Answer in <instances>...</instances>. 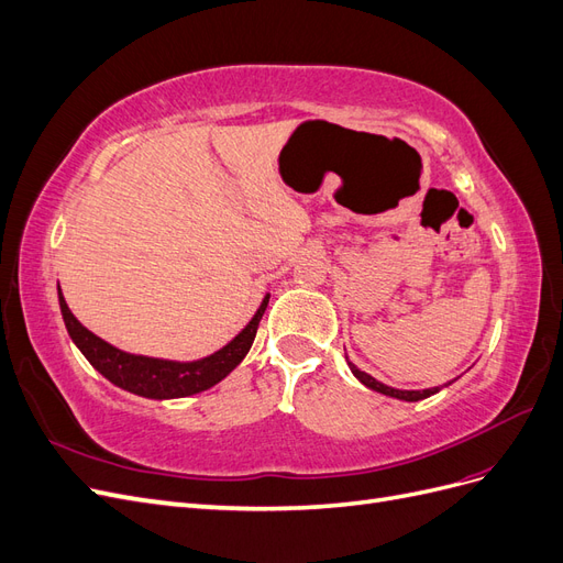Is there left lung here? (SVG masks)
Here are the masks:
<instances>
[{"label":"left lung","instance_id":"left-lung-1","mask_svg":"<svg viewBox=\"0 0 563 563\" xmlns=\"http://www.w3.org/2000/svg\"><path fill=\"white\" fill-rule=\"evenodd\" d=\"M347 364H350V368H352L356 380H360V383L366 385V387H371V389L380 391V395H385V397H395V399H401V401H420V399H428V397L437 395V391L441 389V387H430V389H397V387H389V385L378 383L376 378L368 376V373L356 368L352 362H347ZM451 383H453V380H451ZM451 383H449V385H451Z\"/></svg>","mask_w":563,"mask_h":563}]
</instances>
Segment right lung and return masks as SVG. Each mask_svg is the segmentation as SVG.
I'll return each instance as SVG.
<instances>
[{
  "label": "right lung",
  "instance_id": "right-lung-1",
  "mask_svg": "<svg viewBox=\"0 0 563 563\" xmlns=\"http://www.w3.org/2000/svg\"><path fill=\"white\" fill-rule=\"evenodd\" d=\"M269 294L263 298L258 312L236 333L225 347L218 352L203 356L197 362H168V360H155V356H143V354H129L112 347L106 343L103 338L91 333L87 327H81L77 317L67 308V302L60 294L58 286V302L65 329L70 333L73 343L79 347V352L87 356L89 364L103 373V376L122 389L133 391L139 397L147 399H180L197 395L213 387L216 383L223 380L225 376L242 364L244 356L249 354L255 331H258V323L265 314Z\"/></svg>",
  "mask_w": 563,
  "mask_h": 563
}]
</instances>
